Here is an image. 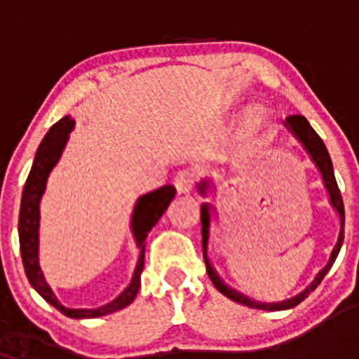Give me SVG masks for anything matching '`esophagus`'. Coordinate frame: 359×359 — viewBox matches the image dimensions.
Masks as SVG:
<instances>
[{
  "label": "esophagus",
  "mask_w": 359,
  "mask_h": 359,
  "mask_svg": "<svg viewBox=\"0 0 359 359\" xmlns=\"http://www.w3.org/2000/svg\"><path fill=\"white\" fill-rule=\"evenodd\" d=\"M194 182H196V175H194L191 170H180L174 179V184L179 194L191 192L194 187Z\"/></svg>",
  "instance_id": "34e87169"
}]
</instances>
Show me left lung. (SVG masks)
I'll list each match as a JSON object with an SVG mask.
<instances>
[{
	"mask_svg": "<svg viewBox=\"0 0 359 359\" xmlns=\"http://www.w3.org/2000/svg\"><path fill=\"white\" fill-rule=\"evenodd\" d=\"M285 126L300 140V142H302V145L306 147V150L311 154L317 168H319L320 174H323L325 189H327L329 197H331V204L334 205L336 211L339 212V217H341L339 238H337V243H336L334 250H332L327 265H325L324 269L317 273L314 282H312L311 285H309L306 290L302 292V294H299L297 297L283 300V302H278V304H262V302H255V300L241 295L240 292L226 287L224 283L219 280V277L216 275V271L212 270L211 263H209V259H208V253H205V250H208V240H209V205L204 204L203 209H201V222H203V251H204L205 270H208V275H209V278H211V282L214 283V287H216L217 290L224 295V297L231 299V300H234V302L243 304V306H248L253 309H263V311H283V309H292V307L299 306L304 299H307L309 294H311L312 290H316L317 285L323 282L325 273L331 270L332 263H334V259L337 258V253H339V250H341V245H343V241H344V204H343V197H341L339 187H337L334 170H332V162H331V156H329V154H327V148H325L323 140H320L319 135L316 133L314 128L309 125L306 116H302V114H290V116H287ZM205 187H208V184L205 182L201 184V194L205 192Z\"/></svg>",
	"mask_w": 359,
	"mask_h": 359,
	"instance_id": "obj_1",
	"label": "left lung"
}]
</instances>
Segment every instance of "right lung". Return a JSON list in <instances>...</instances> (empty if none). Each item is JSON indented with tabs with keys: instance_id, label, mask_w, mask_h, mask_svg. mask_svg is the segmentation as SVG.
Wrapping results in <instances>:
<instances>
[{
	"instance_id": "add662e5",
	"label": "right lung",
	"mask_w": 359,
	"mask_h": 359,
	"mask_svg": "<svg viewBox=\"0 0 359 359\" xmlns=\"http://www.w3.org/2000/svg\"><path fill=\"white\" fill-rule=\"evenodd\" d=\"M74 128V119L71 116H64L53 125L48 133L45 135L39 150L35 154L34 165L30 168L27 182H25L22 194V205H20L18 217V236H20V251H22V262L25 273H27L28 282L39 292L42 297L52 304L62 314L72 317V319H89V317H100L116 312L119 309L130 306L138 294L140 282H142L143 259H145V240L150 229L158 222L162 214L175 197V187L167 184L163 187L156 189L142 196L138 199L133 211V219H131V228H133L135 240L138 243L140 258L135 269L131 283L125 288L118 299L113 302L106 304L100 309H67L64 307L59 300L55 299L50 287L45 282L42 270L39 266V203L40 197L45 191V182L50 174L53 165L57 163L59 156L64 150L65 142H67L69 133Z\"/></svg>"
}]
</instances>
